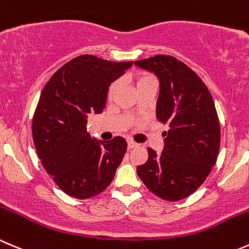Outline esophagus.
Returning a JSON list of instances; mask_svg holds the SVG:
<instances>
[{
	"label": "esophagus",
	"mask_w": 249,
	"mask_h": 249,
	"mask_svg": "<svg viewBox=\"0 0 249 249\" xmlns=\"http://www.w3.org/2000/svg\"><path fill=\"white\" fill-rule=\"evenodd\" d=\"M137 146H139V143L134 142L132 140H129V141H127V148H129V149L135 148V147H137Z\"/></svg>",
	"instance_id": "1"
}]
</instances>
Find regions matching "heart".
<instances>
[{
  "label": "heart",
  "instance_id": "b5f03b06",
  "mask_svg": "<svg viewBox=\"0 0 249 249\" xmlns=\"http://www.w3.org/2000/svg\"><path fill=\"white\" fill-rule=\"evenodd\" d=\"M149 81H154V78L152 75H148V74H141V75L137 76L136 79V85L137 88L141 85H143V84L146 83H149ZM118 86H119V83L118 81H114V83L110 84L109 89H108V98H112L113 96H114L115 91H117Z\"/></svg>",
  "mask_w": 249,
  "mask_h": 249
}]
</instances>
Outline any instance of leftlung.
Wrapping results in <instances>:
<instances>
[{
    "label": "left lung",
    "instance_id": "obj_1",
    "mask_svg": "<svg viewBox=\"0 0 249 249\" xmlns=\"http://www.w3.org/2000/svg\"><path fill=\"white\" fill-rule=\"evenodd\" d=\"M135 64L159 79L157 119L169 126L163 152L147 149L148 159L137 166V175L157 197L180 201L204 182L218 158L215 105L201 78L175 57L158 54Z\"/></svg>",
    "mask_w": 249,
    "mask_h": 249
}]
</instances>
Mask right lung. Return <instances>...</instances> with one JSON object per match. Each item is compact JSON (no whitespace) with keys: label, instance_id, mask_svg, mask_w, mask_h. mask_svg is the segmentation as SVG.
<instances>
[{"label":"right lung","instance_id":"add662e5","mask_svg":"<svg viewBox=\"0 0 249 249\" xmlns=\"http://www.w3.org/2000/svg\"><path fill=\"white\" fill-rule=\"evenodd\" d=\"M132 66L83 54L60 67L46 84L33 118V139L45 170L78 199L101 194L114 178L127 143L91 139L88 117L106 107L108 88Z\"/></svg>","mask_w":249,"mask_h":249}]
</instances>
